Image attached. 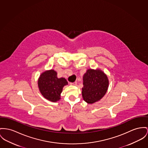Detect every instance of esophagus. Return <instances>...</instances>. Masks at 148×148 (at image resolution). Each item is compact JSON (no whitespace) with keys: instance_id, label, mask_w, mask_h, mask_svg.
<instances>
[{"instance_id":"1","label":"esophagus","mask_w":148,"mask_h":148,"mask_svg":"<svg viewBox=\"0 0 148 148\" xmlns=\"http://www.w3.org/2000/svg\"><path fill=\"white\" fill-rule=\"evenodd\" d=\"M77 84V82H70V85H76Z\"/></svg>"}]
</instances>
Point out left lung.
<instances>
[{
	"mask_svg": "<svg viewBox=\"0 0 148 148\" xmlns=\"http://www.w3.org/2000/svg\"><path fill=\"white\" fill-rule=\"evenodd\" d=\"M82 95L84 100L92 104L102 98L108 88L107 76L100 70L88 69L83 77Z\"/></svg>",
	"mask_w": 148,
	"mask_h": 148,
	"instance_id": "1",
	"label": "left lung"
}]
</instances>
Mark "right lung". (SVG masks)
Returning <instances> with one entry per match:
<instances>
[{
  "instance_id": "add662e5",
  "label": "right lung",
  "mask_w": 148,
  "mask_h": 148,
  "mask_svg": "<svg viewBox=\"0 0 148 148\" xmlns=\"http://www.w3.org/2000/svg\"><path fill=\"white\" fill-rule=\"evenodd\" d=\"M68 82L64 78H58L54 70L43 72L38 80V86L41 94L45 98L56 102L60 99V94L64 85Z\"/></svg>"
}]
</instances>
